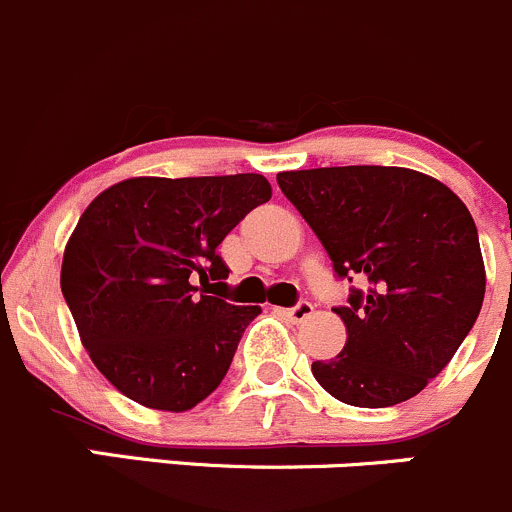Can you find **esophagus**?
I'll return each mask as SVG.
<instances>
[{"label": "esophagus", "mask_w": 512, "mask_h": 512, "mask_svg": "<svg viewBox=\"0 0 512 512\" xmlns=\"http://www.w3.org/2000/svg\"><path fill=\"white\" fill-rule=\"evenodd\" d=\"M312 312H314L312 302H297V304H294V307L280 309L282 317H287L289 322H304V319H307Z\"/></svg>", "instance_id": "1"}]
</instances>
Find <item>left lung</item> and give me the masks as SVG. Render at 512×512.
<instances>
[{
    "mask_svg": "<svg viewBox=\"0 0 512 512\" xmlns=\"http://www.w3.org/2000/svg\"><path fill=\"white\" fill-rule=\"evenodd\" d=\"M277 183L337 277L366 282L334 309L347 344L314 361V379L361 409L409 401L453 359L483 304L485 267L468 208L441 180L389 165L287 170Z\"/></svg>",
    "mask_w": 512,
    "mask_h": 512,
    "instance_id": "8db88e82",
    "label": "left lung"
}]
</instances>
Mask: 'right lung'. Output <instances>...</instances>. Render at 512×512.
<instances>
[{"label": "right lung", "mask_w": 512, "mask_h": 512, "mask_svg": "<svg viewBox=\"0 0 512 512\" xmlns=\"http://www.w3.org/2000/svg\"><path fill=\"white\" fill-rule=\"evenodd\" d=\"M270 198L257 173L128 178L84 210L61 292L91 361L123 396L180 414L218 389L262 312L210 294L230 272L218 245Z\"/></svg>", "instance_id": "right-lung-1"}]
</instances>
